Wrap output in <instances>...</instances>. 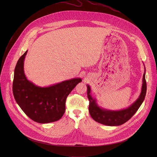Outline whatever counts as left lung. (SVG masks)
I'll return each mask as SVG.
<instances>
[{"label": "left lung", "mask_w": 157, "mask_h": 157, "mask_svg": "<svg viewBox=\"0 0 157 157\" xmlns=\"http://www.w3.org/2000/svg\"><path fill=\"white\" fill-rule=\"evenodd\" d=\"M145 74L146 69L144 67L141 91L139 97L128 108L118 111L105 109L100 107L97 103L96 99L90 95L91 90L90 86L87 85V95L90 100L89 112L91 117L99 123L111 126H120L128 121L138 111L144 100L147 90Z\"/></svg>", "instance_id": "obj_1"}]
</instances>
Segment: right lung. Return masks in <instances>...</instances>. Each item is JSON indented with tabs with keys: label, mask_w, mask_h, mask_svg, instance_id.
<instances>
[{
	"label": "right lung",
	"mask_w": 157,
	"mask_h": 157,
	"mask_svg": "<svg viewBox=\"0 0 157 157\" xmlns=\"http://www.w3.org/2000/svg\"><path fill=\"white\" fill-rule=\"evenodd\" d=\"M27 52L28 50L20 57L14 69V98L23 111L33 121L39 123L56 121L65 113L68 95L82 79L72 78L48 87L36 86L27 79L24 72Z\"/></svg>",
	"instance_id": "1"
}]
</instances>
